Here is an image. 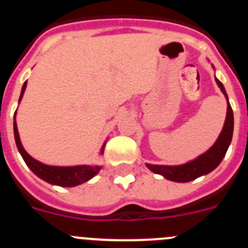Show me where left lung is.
Returning a JSON list of instances; mask_svg holds the SVG:
<instances>
[{
    "label": "left lung",
    "instance_id": "1",
    "mask_svg": "<svg viewBox=\"0 0 248 248\" xmlns=\"http://www.w3.org/2000/svg\"><path fill=\"white\" fill-rule=\"evenodd\" d=\"M212 68L215 69V66L212 65ZM215 80L217 82L218 87L220 88L222 93L224 94L225 99H227V117H225L224 126H223L222 132H220L217 140L207 151L199 155L194 160L183 163V165L167 166L145 163V166L151 172L162 175L163 178L172 180V182L188 183L201 177V175L208 174L213 170H216L219 166V163L222 162L225 154H227L228 148L232 143V132H234V114H232V109L230 107L229 98H228L227 92H225L224 86L216 76Z\"/></svg>",
    "mask_w": 248,
    "mask_h": 248
}]
</instances>
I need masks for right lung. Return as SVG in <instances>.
<instances>
[{
  "label": "right lung",
  "instance_id": "add662e5",
  "mask_svg": "<svg viewBox=\"0 0 248 248\" xmlns=\"http://www.w3.org/2000/svg\"><path fill=\"white\" fill-rule=\"evenodd\" d=\"M26 85L28 81H25L21 88L20 97H19V103L23 99L24 92L26 90ZM16 114H14V122H13V129H14V139H16V148H18L19 153H20L21 157L25 161L28 167L45 182L49 183L52 185H58V186H64V188H73V186H78V185L83 184V183L88 182L92 179L94 175L99 173L102 170L100 165H76V166H52L46 165V163L40 162L38 160L33 158L32 156L29 155L26 150L24 149L23 144H21L20 137H19L18 126H16ZM108 140L103 143L102 149L99 151V155L104 154L105 144Z\"/></svg>",
  "mask_w": 248,
  "mask_h": 248
}]
</instances>
